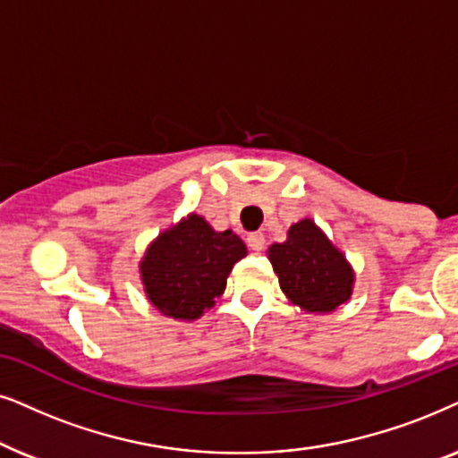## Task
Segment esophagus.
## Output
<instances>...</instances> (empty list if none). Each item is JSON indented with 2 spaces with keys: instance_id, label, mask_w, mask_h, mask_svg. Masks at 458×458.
Masks as SVG:
<instances>
[{
  "instance_id": "34e87169",
  "label": "esophagus",
  "mask_w": 458,
  "mask_h": 458,
  "mask_svg": "<svg viewBox=\"0 0 458 458\" xmlns=\"http://www.w3.org/2000/svg\"><path fill=\"white\" fill-rule=\"evenodd\" d=\"M247 245L251 247L253 251H261V249H264V234L261 233L247 234Z\"/></svg>"
}]
</instances>
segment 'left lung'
Instances as JSON below:
<instances>
[{
  "instance_id": "obj_1",
  "label": "left lung",
  "mask_w": 458,
  "mask_h": 458,
  "mask_svg": "<svg viewBox=\"0 0 458 458\" xmlns=\"http://www.w3.org/2000/svg\"><path fill=\"white\" fill-rule=\"evenodd\" d=\"M267 253L280 289L306 312H333L350 300L352 267L312 219L291 225L289 239Z\"/></svg>"
}]
</instances>
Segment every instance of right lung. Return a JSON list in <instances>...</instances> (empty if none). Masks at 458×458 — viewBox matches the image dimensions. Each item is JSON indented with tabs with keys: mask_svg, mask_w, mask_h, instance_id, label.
Returning <instances> with one entry per match:
<instances>
[{
	"mask_svg": "<svg viewBox=\"0 0 458 458\" xmlns=\"http://www.w3.org/2000/svg\"><path fill=\"white\" fill-rule=\"evenodd\" d=\"M245 255V242L233 230L216 233L192 213L150 245L140 266L146 295L165 316L199 318L222 295L230 270Z\"/></svg>",
	"mask_w": 458,
	"mask_h": 458,
	"instance_id": "1",
	"label": "right lung"
}]
</instances>
